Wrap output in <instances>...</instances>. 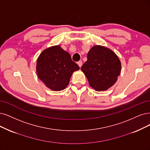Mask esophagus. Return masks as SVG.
<instances>
[{
    "mask_svg": "<svg viewBox=\"0 0 150 150\" xmlns=\"http://www.w3.org/2000/svg\"><path fill=\"white\" fill-rule=\"evenodd\" d=\"M77 64L79 65V66L80 67H81V65H82V61H81V60H80V61H79V62H77Z\"/></svg>",
    "mask_w": 150,
    "mask_h": 150,
    "instance_id": "34e87169",
    "label": "esophagus"
}]
</instances>
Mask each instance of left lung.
<instances>
[{"label":"left lung","instance_id":"1","mask_svg":"<svg viewBox=\"0 0 150 150\" xmlns=\"http://www.w3.org/2000/svg\"><path fill=\"white\" fill-rule=\"evenodd\" d=\"M81 70L93 89L105 91L117 81L121 71V62L112 50L96 45L88 52L87 60Z\"/></svg>","mask_w":150,"mask_h":150}]
</instances>
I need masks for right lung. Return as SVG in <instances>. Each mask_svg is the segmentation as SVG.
<instances>
[{"mask_svg": "<svg viewBox=\"0 0 150 150\" xmlns=\"http://www.w3.org/2000/svg\"><path fill=\"white\" fill-rule=\"evenodd\" d=\"M79 69L70 54L59 45L44 49L36 62L38 78L49 89L55 91L66 88L72 74Z\"/></svg>", "mask_w": 150, "mask_h": 150, "instance_id": "add662e5", "label": "right lung"}]
</instances>
